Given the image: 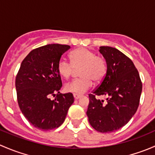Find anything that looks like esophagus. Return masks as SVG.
I'll use <instances>...</instances> for the list:
<instances>
[{
  "instance_id": "34e87169",
  "label": "esophagus",
  "mask_w": 155,
  "mask_h": 155,
  "mask_svg": "<svg viewBox=\"0 0 155 155\" xmlns=\"http://www.w3.org/2000/svg\"><path fill=\"white\" fill-rule=\"evenodd\" d=\"M73 97L75 98V100H78L81 97V95L79 94H73Z\"/></svg>"
}]
</instances>
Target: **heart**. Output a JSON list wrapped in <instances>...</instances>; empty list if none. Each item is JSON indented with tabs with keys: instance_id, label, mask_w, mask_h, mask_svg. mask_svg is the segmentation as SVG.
Returning a JSON list of instances; mask_svg holds the SVG:
<instances>
[{
	"instance_id": "obj_1",
	"label": "heart",
	"mask_w": 155,
	"mask_h": 155,
	"mask_svg": "<svg viewBox=\"0 0 155 155\" xmlns=\"http://www.w3.org/2000/svg\"><path fill=\"white\" fill-rule=\"evenodd\" d=\"M70 62L64 59L59 61L58 73L61 77L68 79L79 70L80 78L73 79L65 85V91L76 94H82L92 86V81L100 83L107 75V63L101 55H97L94 51L85 48L75 49L70 54Z\"/></svg>"
}]
</instances>
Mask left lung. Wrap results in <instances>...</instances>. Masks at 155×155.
<instances>
[{"label": "left lung", "instance_id": "left-lung-1", "mask_svg": "<svg viewBox=\"0 0 155 155\" xmlns=\"http://www.w3.org/2000/svg\"><path fill=\"white\" fill-rule=\"evenodd\" d=\"M100 52L107 63L105 78L89 94L88 121L101 133H110L124 126L138 109L142 93L140 74L132 61L115 48L101 46ZM106 96L101 101L96 96Z\"/></svg>", "mask_w": 155, "mask_h": 155}]
</instances>
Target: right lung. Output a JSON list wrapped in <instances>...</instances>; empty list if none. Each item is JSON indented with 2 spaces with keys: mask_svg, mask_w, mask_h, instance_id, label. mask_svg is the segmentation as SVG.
Listing matches in <instances>:
<instances>
[{
  "mask_svg": "<svg viewBox=\"0 0 155 155\" xmlns=\"http://www.w3.org/2000/svg\"><path fill=\"white\" fill-rule=\"evenodd\" d=\"M68 45L48 44L33 49L25 58L15 77L17 101L26 119L41 130L63 124L74 101L72 93L61 94L57 67ZM56 95L51 101L50 96Z\"/></svg>",
  "mask_w": 155,
  "mask_h": 155,
  "instance_id": "obj_1",
  "label": "right lung"
}]
</instances>
